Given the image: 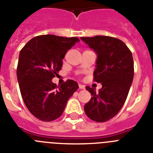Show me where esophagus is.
<instances>
[{
	"label": "esophagus",
	"instance_id": "1",
	"mask_svg": "<svg viewBox=\"0 0 153 153\" xmlns=\"http://www.w3.org/2000/svg\"><path fill=\"white\" fill-rule=\"evenodd\" d=\"M79 89H81V90H83V89H85V86H83V85H82V84H79Z\"/></svg>",
	"mask_w": 153,
	"mask_h": 153
}]
</instances>
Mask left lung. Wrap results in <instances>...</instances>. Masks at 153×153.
Returning a JSON list of instances; mask_svg holds the SVG:
<instances>
[{"label": "left lung", "instance_id": "left-lung-1", "mask_svg": "<svg viewBox=\"0 0 153 153\" xmlns=\"http://www.w3.org/2000/svg\"><path fill=\"white\" fill-rule=\"evenodd\" d=\"M81 39L97 54L94 81L102 86L98 93L86 86L92 98L84 110L91 120L105 122L121 110L127 98L134 75L133 55L124 42L114 37L96 36Z\"/></svg>", "mask_w": 153, "mask_h": 153}]
</instances>
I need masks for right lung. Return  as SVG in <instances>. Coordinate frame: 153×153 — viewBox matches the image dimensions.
Segmentation results:
<instances>
[{"label":"right lung","mask_w":153,"mask_h":153,"mask_svg":"<svg viewBox=\"0 0 153 153\" xmlns=\"http://www.w3.org/2000/svg\"><path fill=\"white\" fill-rule=\"evenodd\" d=\"M79 41L77 37L42 35L30 39L20 51L16 69L20 94L27 109L40 121L59 118L79 88L71 79L60 86L52 82L67 50Z\"/></svg>","instance_id":"right-lung-1"}]
</instances>
